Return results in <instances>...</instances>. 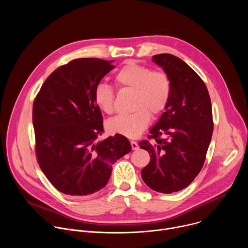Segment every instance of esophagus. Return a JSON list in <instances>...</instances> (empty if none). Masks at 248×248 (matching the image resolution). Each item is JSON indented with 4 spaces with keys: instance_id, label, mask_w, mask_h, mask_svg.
Returning a JSON list of instances; mask_svg holds the SVG:
<instances>
[{
    "instance_id": "esophagus-1",
    "label": "esophagus",
    "mask_w": 248,
    "mask_h": 248,
    "mask_svg": "<svg viewBox=\"0 0 248 248\" xmlns=\"http://www.w3.org/2000/svg\"><path fill=\"white\" fill-rule=\"evenodd\" d=\"M130 145H131V148H132V150H136V149H138V144H137V142H135V141H130Z\"/></svg>"
}]
</instances>
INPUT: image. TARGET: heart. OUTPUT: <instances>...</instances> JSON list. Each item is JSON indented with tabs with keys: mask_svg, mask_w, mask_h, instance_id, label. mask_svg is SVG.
<instances>
[{
	"mask_svg": "<svg viewBox=\"0 0 248 248\" xmlns=\"http://www.w3.org/2000/svg\"><path fill=\"white\" fill-rule=\"evenodd\" d=\"M115 82L121 89L133 91L131 110L107 123L111 133L135 138L148 126L151 114L159 117L167 109L171 96V80L161 69L152 70L149 66L127 61L115 75ZM97 107L107 115L115 111V94L106 84H99L94 91Z\"/></svg>",
	"mask_w": 248,
	"mask_h": 248,
	"instance_id": "1",
	"label": "heart"
}]
</instances>
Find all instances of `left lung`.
Returning a JSON list of instances; mask_svg holds the SVG:
<instances>
[{
    "label": "left lung",
    "mask_w": 248,
    "mask_h": 248,
    "mask_svg": "<svg viewBox=\"0 0 248 248\" xmlns=\"http://www.w3.org/2000/svg\"><path fill=\"white\" fill-rule=\"evenodd\" d=\"M152 61L170 78L171 96L150 129L153 142H139L150 154L141 176L151 189L171 193L188 186L204 165L214 126L212 105L205 83L183 60L159 54Z\"/></svg>",
    "instance_id": "1"
}]
</instances>
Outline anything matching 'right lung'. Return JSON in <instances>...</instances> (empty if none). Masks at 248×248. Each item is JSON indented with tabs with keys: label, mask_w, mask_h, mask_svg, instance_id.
<instances>
[{
	"label": "right lung",
	"mask_w": 248,
	"mask_h": 248,
	"mask_svg": "<svg viewBox=\"0 0 248 248\" xmlns=\"http://www.w3.org/2000/svg\"><path fill=\"white\" fill-rule=\"evenodd\" d=\"M113 61L82 58L48 77L33 103L35 152L40 169L59 191L72 196L92 194L107 185L112 165L129 153L126 137L102 141L103 117L94 102L100 80Z\"/></svg>",
	"instance_id": "add662e5"
}]
</instances>
